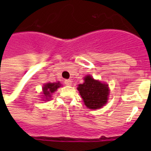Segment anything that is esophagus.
Instances as JSON below:
<instances>
[{"label": "esophagus", "instance_id": "obj_1", "mask_svg": "<svg viewBox=\"0 0 151 151\" xmlns=\"http://www.w3.org/2000/svg\"><path fill=\"white\" fill-rule=\"evenodd\" d=\"M64 83H65V85H67V86H70V85H72V81L65 80V81H64Z\"/></svg>", "mask_w": 151, "mask_h": 151}]
</instances>
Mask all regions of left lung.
Returning <instances> with one entry per match:
<instances>
[{
    "mask_svg": "<svg viewBox=\"0 0 151 151\" xmlns=\"http://www.w3.org/2000/svg\"><path fill=\"white\" fill-rule=\"evenodd\" d=\"M84 83L78 85V90L85 105L89 109L96 110L103 107L107 103L110 89L107 84L95 80L92 76L87 75Z\"/></svg>",
    "mask_w": 151,
    "mask_h": 151,
    "instance_id": "left-lung-1",
    "label": "left lung"
}]
</instances>
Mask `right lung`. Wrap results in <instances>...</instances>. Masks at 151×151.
Wrapping results in <instances>:
<instances>
[{"instance_id":"1","label":"right lung","mask_w":151,"mask_h":151,"mask_svg":"<svg viewBox=\"0 0 151 151\" xmlns=\"http://www.w3.org/2000/svg\"><path fill=\"white\" fill-rule=\"evenodd\" d=\"M61 86V84L59 82H55V83H47L45 85H44L42 90H43V99L44 100L48 101L51 98V95L52 93L55 92L57 90V88H59Z\"/></svg>"}]
</instances>
